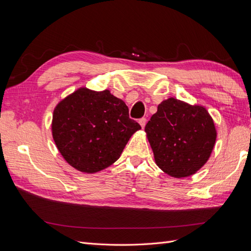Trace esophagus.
Masks as SVG:
<instances>
[{
    "label": "esophagus",
    "instance_id": "obj_1",
    "mask_svg": "<svg viewBox=\"0 0 251 251\" xmlns=\"http://www.w3.org/2000/svg\"><path fill=\"white\" fill-rule=\"evenodd\" d=\"M138 123H139V125L141 126V127L143 128L144 126H146V125H147V118H144V117H143V118H140Z\"/></svg>",
    "mask_w": 251,
    "mask_h": 251
}]
</instances>
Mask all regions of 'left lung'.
<instances>
[{
    "label": "left lung",
    "instance_id": "obj_1",
    "mask_svg": "<svg viewBox=\"0 0 251 251\" xmlns=\"http://www.w3.org/2000/svg\"><path fill=\"white\" fill-rule=\"evenodd\" d=\"M144 131L155 162L174 178H185L207 162L217 131L208 111L171 97L158 105Z\"/></svg>",
    "mask_w": 251,
    "mask_h": 251
}]
</instances>
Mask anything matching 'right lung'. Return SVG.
<instances>
[{
	"mask_svg": "<svg viewBox=\"0 0 251 251\" xmlns=\"http://www.w3.org/2000/svg\"><path fill=\"white\" fill-rule=\"evenodd\" d=\"M141 126L128 117L124 100L109 90L79 88L53 111L52 137L72 168L94 174L120 157L131 136Z\"/></svg>",
	"mask_w": 251,
	"mask_h": 251,
	"instance_id": "1",
	"label": "right lung"
}]
</instances>
